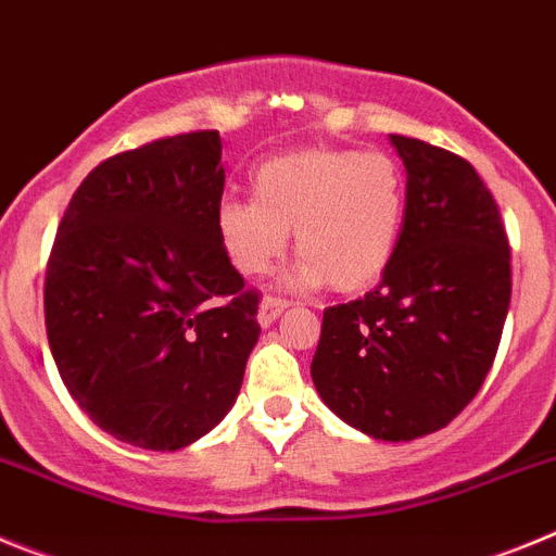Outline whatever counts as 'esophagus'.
I'll list each match as a JSON object with an SVG mask.
<instances>
[{"mask_svg":"<svg viewBox=\"0 0 556 556\" xmlns=\"http://www.w3.org/2000/svg\"><path fill=\"white\" fill-rule=\"evenodd\" d=\"M287 308V301L283 298H273V294H267L262 303H258V323L262 326H269V323L278 320V314Z\"/></svg>","mask_w":556,"mask_h":556,"instance_id":"34e87169","label":"esophagus"}]
</instances>
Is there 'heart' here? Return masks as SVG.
I'll return each instance as SVG.
<instances>
[{"label": "heart", "mask_w": 556, "mask_h": 556, "mask_svg": "<svg viewBox=\"0 0 556 556\" xmlns=\"http://www.w3.org/2000/svg\"><path fill=\"white\" fill-rule=\"evenodd\" d=\"M404 208V172L387 152L306 147L264 161L253 175V200H225L217 208V236L239 273L264 275L294 230V281L358 292L390 264Z\"/></svg>", "instance_id": "heart-1"}]
</instances>
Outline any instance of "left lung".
<instances>
[{"label":"left lung","instance_id":"8db88e82","mask_svg":"<svg viewBox=\"0 0 556 556\" xmlns=\"http://www.w3.org/2000/svg\"><path fill=\"white\" fill-rule=\"evenodd\" d=\"M390 141L406 166L401 239L372 292L323 312L312 378L333 415L397 443L448 426L481 390L513 269L479 172L443 147Z\"/></svg>","mask_w":556,"mask_h":556}]
</instances>
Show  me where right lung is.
Masks as SVG:
<instances>
[{"label":"right lung","instance_id":"1","mask_svg":"<svg viewBox=\"0 0 556 556\" xmlns=\"http://www.w3.org/2000/svg\"><path fill=\"white\" fill-rule=\"evenodd\" d=\"M217 130L102 161L68 200L49 253L43 320L68 395L102 431L178 451L228 415L258 328L217 236Z\"/></svg>","mask_w":556,"mask_h":556}]
</instances>
